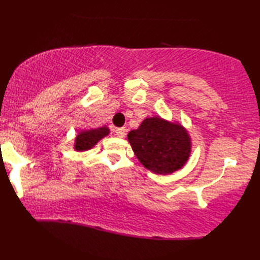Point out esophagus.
Segmentation results:
<instances>
[{
    "label": "esophagus",
    "instance_id": "esophagus-1",
    "mask_svg": "<svg viewBox=\"0 0 260 260\" xmlns=\"http://www.w3.org/2000/svg\"><path fill=\"white\" fill-rule=\"evenodd\" d=\"M115 135L118 138H123L125 136V129L124 127H117V129H115Z\"/></svg>",
    "mask_w": 260,
    "mask_h": 260
}]
</instances>
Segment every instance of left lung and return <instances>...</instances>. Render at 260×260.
<instances>
[{"label":"left lung","instance_id":"1","mask_svg":"<svg viewBox=\"0 0 260 260\" xmlns=\"http://www.w3.org/2000/svg\"><path fill=\"white\" fill-rule=\"evenodd\" d=\"M127 142L138 161L155 175H171L187 163L192 139L179 122L158 115L146 117L127 134Z\"/></svg>","mask_w":260,"mask_h":260}]
</instances>
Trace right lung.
Masks as SVG:
<instances>
[{"instance_id": "1", "label": "right lung", "mask_w": 260, "mask_h": 260, "mask_svg": "<svg viewBox=\"0 0 260 260\" xmlns=\"http://www.w3.org/2000/svg\"><path fill=\"white\" fill-rule=\"evenodd\" d=\"M109 135L108 126L103 125L99 127H91V129H84L79 131L74 139L73 148L76 152H86L93 148L98 142L104 137Z\"/></svg>"}]
</instances>
